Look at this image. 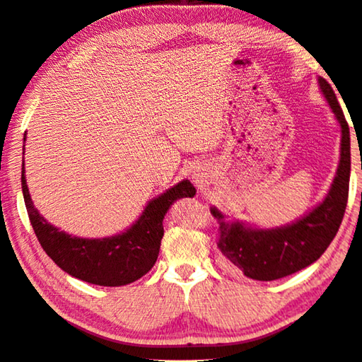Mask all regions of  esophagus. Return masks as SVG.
<instances>
[{"mask_svg": "<svg viewBox=\"0 0 362 362\" xmlns=\"http://www.w3.org/2000/svg\"><path fill=\"white\" fill-rule=\"evenodd\" d=\"M192 179H193V182L197 183V187L198 188H204L206 187V174H204V169H202V168H194L193 170H192Z\"/></svg>", "mask_w": 362, "mask_h": 362, "instance_id": "1", "label": "esophagus"}]
</instances>
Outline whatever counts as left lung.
<instances>
[{
    "label": "left lung",
    "mask_w": 362,
    "mask_h": 362,
    "mask_svg": "<svg viewBox=\"0 0 362 362\" xmlns=\"http://www.w3.org/2000/svg\"><path fill=\"white\" fill-rule=\"evenodd\" d=\"M317 82L341 132L340 160L322 202L300 219L271 228L228 219L216 206L211 208L219 222V250L227 262L248 279L271 282L311 266L329 248L345 214L351 172L349 129L334 88L322 77Z\"/></svg>",
    "instance_id": "obj_1"
}]
</instances>
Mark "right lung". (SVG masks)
<instances>
[{
  "label": "right lung",
  "mask_w": 362,
  "mask_h": 362,
  "mask_svg": "<svg viewBox=\"0 0 362 362\" xmlns=\"http://www.w3.org/2000/svg\"><path fill=\"white\" fill-rule=\"evenodd\" d=\"M25 136L27 134L22 153H25ZM24 165L22 160V193L42 248L69 275L101 286L129 285L150 272L164 235V216L177 199L197 194L193 183L183 179L150 199L139 219L124 232L103 238H83L59 230L40 214L28 192Z\"/></svg>",
  "instance_id": "right-lung-1"
}]
</instances>
